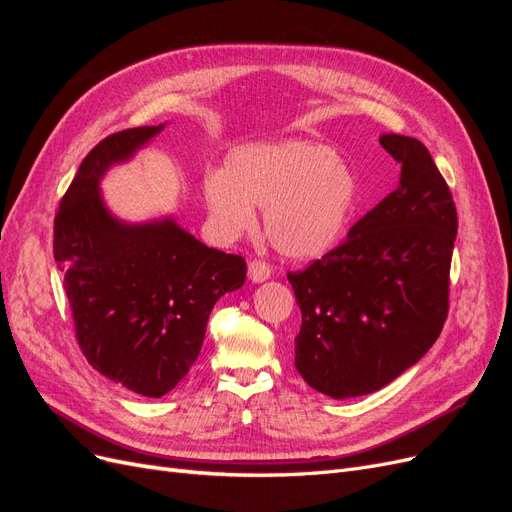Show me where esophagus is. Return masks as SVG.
Masks as SVG:
<instances>
[{
	"instance_id": "obj_1",
	"label": "esophagus",
	"mask_w": 512,
	"mask_h": 512,
	"mask_svg": "<svg viewBox=\"0 0 512 512\" xmlns=\"http://www.w3.org/2000/svg\"><path fill=\"white\" fill-rule=\"evenodd\" d=\"M247 275H250L252 282H265L271 277V265L265 260H252L247 265Z\"/></svg>"
}]
</instances>
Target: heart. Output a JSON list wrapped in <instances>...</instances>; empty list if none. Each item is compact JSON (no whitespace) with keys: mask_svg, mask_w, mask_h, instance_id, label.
<instances>
[{"mask_svg":"<svg viewBox=\"0 0 512 512\" xmlns=\"http://www.w3.org/2000/svg\"><path fill=\"white\" fill-rule=\"evenodd\" d=\"M205 205L222 235L237 237L256 222L290 258H314L344 237L359 196L350 164L303 138L237 147L220 173L203 183Z\"/></svg>","mask_w":512,"mask_h":512,"instance_id":"obj_1","label":"heart"}]
</instances>
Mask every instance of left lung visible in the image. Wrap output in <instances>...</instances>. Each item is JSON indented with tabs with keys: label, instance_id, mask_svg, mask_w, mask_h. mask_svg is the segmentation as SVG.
<instances>
[{
	"label": "left lung",
	"instance_id": "obj_1",
	"mask_svg": "<svg viewBox=\"0 0 512 512\" xmlns=\"http://www.w3.org/2000/svg\"><path fill=\"white\" fill-rule=\"evenodd\" d=\"M397 188L348 237L288 271L301 309L294 367L333 399L374 393L433 346L448 316L457 209L427 147L384 134Z\"/></svg>",
	"mask_w": 512,
	"mask_h": 512
}]
</instances>
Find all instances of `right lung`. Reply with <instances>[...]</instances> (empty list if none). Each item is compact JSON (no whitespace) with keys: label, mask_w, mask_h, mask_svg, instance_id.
I'll list each match as a JSON object with an SVG mask.
<instances>
[{"label":"right lung","mask_w":512,"mask_h":512,"mask_svg":"<svg viewBox=\"0 0 512 512\" xmlns=\"http://www.w3.org/2000/svg\"><path fill=\"white\" fill-rule=\"evenodd\" d=\"M162 126L121 130L91 149L55 213L53 256L64 273L74 335L102 376L162 397L203 346L211 309L243 286L245 258L213 250L173 220L123 224L98 183Z\"/></svg>","instance_id":"right-lung-1"}]
</instances>
